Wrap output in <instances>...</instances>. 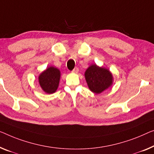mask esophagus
<instances>
[{"mask_svg":"<svg viewBox=\"0 0 154 154\" xmlns=\"http://www.w3.org/2000/svg\"><path fill=\"white\" fill-rule=\"evenodd\" d=\"M78 71H79V69H78L77 67H76V68H75L74 69L72 70V72H73V73H77Z\"/></svg>","mask_w":154,"mask_h":154,"instance_id":"1","label":"esophagus"}]
</instances>
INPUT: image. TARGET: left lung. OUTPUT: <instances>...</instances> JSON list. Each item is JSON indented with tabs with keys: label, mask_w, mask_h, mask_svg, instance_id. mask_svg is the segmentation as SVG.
<instances>
[{
	"label": "left lung",
	"mask_w": 154,
	"mask_h": 154,
	"mask_svg": "<svg viewBox=\"0 0 154 154\" xmlns=\"http://www.w3.org/2000/svg\"><path fill=\"white\" fill-rule=\"evenodd\" d=\"M85 77L90 90L96 94L106 90L113 82L111 72L106 68L98 67L96 64L91 66L86 70Z\"/></svg>",
	"instance_id": "obj_1"
}]
</instances>
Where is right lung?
<instances>
[{"mask_svg": "<svg viewBox=\"0 0 154 154\" xmlns=\"http://www.w3.org/2000/svg\"><path fill=\"white\" fill-rule=\"evenodd\" d=\"M60 79V71L54 67H50L41 73L38 82L43 91L47 93H53L58 88Z\"/></svg>", "mask_w": 154, "mask_h": 154, "instance_id": "add662e5", "label": "right lung"}]
</instances>
